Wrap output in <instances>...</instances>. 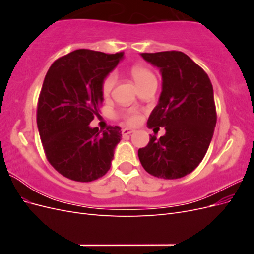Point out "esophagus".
<instances>
[{"label":"esophagus","instance_id":"esophagus-1","mask_svg":"<svg viewBox=\"0 0 254 254\" xmlns=\"http://www.w3.org/2000/svg\"><path fill=\"white\" fill-rule=\"evenodd\" d=\"M135 131L134 129H131V128H124L122 130V133L124 134V135H128V134H131V133H133Z\"/></svg>","mask_w":254,"mask_h":254}]
</instances>
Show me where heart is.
Instances as JSON below:
<instances>
[{"label": "heart", "mask_w": 254, "mask_h": 254, "mask_svg": "<svg viewBox=\"0 0 254 254\" xmlns=\"http://www.w3.org/2000/svg\"><path fill=\"white\" fill-rule=\"evenodd\" d=\"M130 75L133 78L134 82L136 83V86L140 88L146 86V84L151 82V81H157L156 76L153 74L149 68L144 67V66H133L130 71ZM115 81H117V76H115L114 73H110L106 76L102 82V93L104 96H109L111 91L114 87ZM126 120L129 123V124H134L137 121H139V115L135 111H130L126 115Z\"/></svg>", "instance_id": "heart-1"}]
</instances>
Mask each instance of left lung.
<instances>
[{"label":"left lung","instance_id":"left-lung-1","mask_svg":"<svg viewBox=\"0 0 254 254\" xmlns=\"http://www.w3.org/2000/svg\"><path fill=\"white\" fill-rule=\"evenodd\" d=\"M160 68L162 92L150 113L147 127H165L160 139L137 151L148 174L163 179H178L193 172L204 158L216 125L213 86L207 74L179 51L142 53Z\"/></svg>","mask_w":254,"mask_h":254}]
</instances>
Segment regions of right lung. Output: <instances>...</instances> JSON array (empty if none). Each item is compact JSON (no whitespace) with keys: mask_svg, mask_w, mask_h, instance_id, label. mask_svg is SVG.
<instances>
[{"mask_svg":"<svg viewBox=\"0 0 254 254\" xmlns=\"http://www.w3.org/2000/svg\"><path fill=\"white\" fill-rule=\"evenodd\" d=\"M124 53L76 50L58 58L45 75L38 99L37 125L49 162L66 178L90 182L110 170L119 126L106 130L90 123L104 101L102 82Z\"/></svg>","mask_w":254,"mask_h":254,"instance_id":"right-lung-1","label":"right lung"}]
</instances>
